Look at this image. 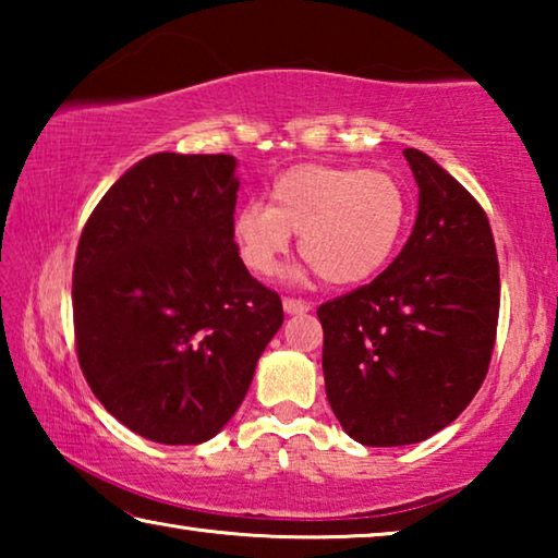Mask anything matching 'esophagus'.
I'll list each match as a JSON object with an SVG mask.
<instances>
[{
	"instance_id": "34e87169",
	"label": "esophagus",
	"mask_w": 558,
	"mask_h": 558,
	"mask_svg": "<svg viewBox=\"0 0 558 558\" xmlns=\"http://www.w3.org/2000/svg\"><path fill=\"white\" fill-rule=\"evenodd\" d=\"M282 307H286L288 315H302V313H310V302L305 300H298V298H286L282 300Z\"/></svg>"
}]
</instances>
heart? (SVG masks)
<instances>
[{
	"instance_id": "obj_1",
	"label": "heart",
	"mask_w": 558,
	"mask_h": 558,
	"mask_svg": "<svg viewBox=\"0 0 558 558\" xmlns=\"http://www.w3.org/2000/svg\"><path fill=\"white\" fill-rule=\"evenodd\" d=\"M409 194L381 169L298 165L233 216V241L245 268L270 276L300 233V253L335 286L376 276L399 248L409 226Z\"/></svg>"
}]
</instances>
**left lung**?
<instances>
[{"instance_id":"obj_1","label":"left lung","mask_w":558,"mask_h":558,"mask_svg":"<svg viewBox=\"0 0 558 558\" xmlns=\"http://www.w3.org/2000/svg\"><path fill=\"white\" fill-rule=\"evenodd\" d=\"M418 184L411 239L381 276L317 307L327 401L362 446L430 438L483 386L499 317L487 214L428 155L405 147Z\"/></svg>"}]
</instances>
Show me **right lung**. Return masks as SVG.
I'll use <instances>...</instances> for the list:
<instances>
[{"label":"right lung","mask_w":558,"mask_h":558,"mask_svg":"<svg viewBox=\"0 0 558 558\" xmlns=\"http://www.w3.org/2000/svg\"><path fill=\"white\" fill-rule=\"evenodd\" d=\"M231 155L157 153L83 226L73 263L75 354L90 391L165 446L214 438L282 325L276 290L233 241Z\"/></svg>","instance_id":"right-lung-1"}]
</instances>
